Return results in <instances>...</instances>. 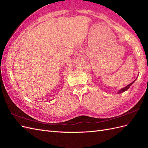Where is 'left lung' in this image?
<instances>
[{
    "mask_svg": "<svg viewBox=\"0 0 148 148\" xmlns=\"http://www.w3.org/2000/svg\"><path fill=\"white\" fill-rule=\"evenodd\" d=\"M135 81H133L132 83H131L130 84H129L128 85H127V86H125V88H122V89H120V90L118 91V94H120V93H122V92H125V91H127L128 89H129V88L131 86H132V84L135 82Z\"/></svg>",
    "mask_w": 148,
    "mask_h": 148,
    "instance_id": "8db88e82",
    "label": "left lung"
}]
</instances>
